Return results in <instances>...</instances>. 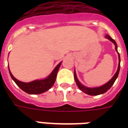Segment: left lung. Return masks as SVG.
Returning <instances> with one entry per match:
<instances>
[{
	"mask_svg": "<svg viewBox=\"0 0 128 128\" xmlns=\"http://www.w3.org/2000/svg\"><path fill=\"white\" fill-rule=\"evenodd\" d=\"M106 38L108 39L109 40H110L112 42H113L115 45V49L116 51L117 52L118 54V59H119V63H118V70L116 72V74L114 75V76L110 79V81L106 83L105 84L101 86H99V87H95V88H89L86 87L85 86H84L83 84H82L80 82V81L78 80V78H77V76H76V71L74 70V79H75V82H76V84L78 86V87L79 88V89L82 91L84 93L87 94L88 95L90 96H97L100 95V94H104L105 92L108 90L112 86V85L114 84V83L115 82L116 80L117 79L118 76V74H119L120 72V54L118 52V46L116 42V41L112 39L111 37L110 36V35L106 34L105 35Z\"/></svg>",
	"mask_w": 128,
	"mask_h": 128,
	"instance_id": "left-lung-1",
	"label": "left lung"
}]
</instances>
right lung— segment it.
<instances>
[{
    "label": "right lung",
    "instance_id": "add662e5",
    "mask_svg": "<svg viewBox=\"0 0 128 128\" xmlns=\"http://www.w3.org/2000/svg\"><path fill=\"white\" fill-rule=\"evenodd\" d=\"M62 64V62H60L57 66L52 70V72L48 75L46 78L41 79V80H36L32 81L30 82H23L20 80H18L16 78H15L11 73L10 70H8L11 78L16 85L25 92L29 94H40L44 93L45 92L48 91V90L52 87L54 85V82L56 81L57 73L60 68V66Z\"/></svg>",
    "mask_w": 128,
    "mask_h": 128
}]
</instances>
